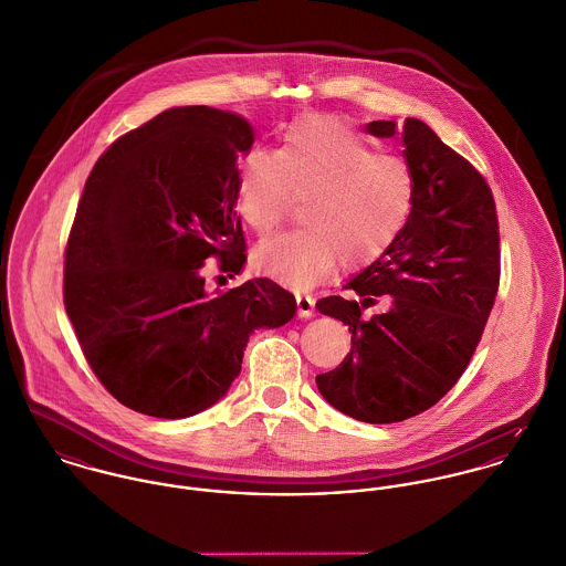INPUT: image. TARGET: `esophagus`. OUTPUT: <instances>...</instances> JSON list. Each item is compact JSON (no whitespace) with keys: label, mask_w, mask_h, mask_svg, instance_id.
Masks as SVG:
<instances>
[{"label":"esophagus","mask_w":566,"mask_h":566,"mask_svg":"<svg viewBox=\"0 0 566 566\" xmlns=\"http://www.w3.org/2000/svg\"><path fill=\"white\" fill-rule=\"evenodd\" d=\"M296 305H298V316L301 318L316 316V303L310 294H296Z\"/></svg>","instance_id":"34e87169"}]
</instances>
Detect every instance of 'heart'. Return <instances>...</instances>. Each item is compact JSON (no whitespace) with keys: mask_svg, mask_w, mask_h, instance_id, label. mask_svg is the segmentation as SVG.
Segmentation results:
<instances>
[{"mask_svg":"<svg viewBox=\"0 0 566 566\" xmlns=\"http://www.w3.org/2000/svg\"><path fill=\"white\" fill-rule=\"evenodd\" d=\"M292 198L303 200V229L254 248V265L290 285L310 287L337 265L377 259L397 235L413 202L407 163L379 155L348 124L303 115L281 137L276 153L252 148L235 178V207L259 235L276 229Z\"/></svg>","mask_w":566,"mask_h":566,"instance_id":"1","label":"heart"}]
</instances>
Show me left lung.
Wrapping results in <instances>:
<instances>
[{
    "label": "left lung",
    "mask_w": 566,
    "mask_h": 566,
    "mask_svg": "<svg viewBox=\"0 0 566 566\" xmlns=\"http://www.w3.org/2000/svg\"><path fill=\"white\" fill-rule=\"evenodd\" d=\"M403 139L413 202L403 231L318 312L348 326L350 353L316 377L326 403L370 422H401L438 403L467 370L499 287V224L484 176L420 119L370 122ZM379 300L387 310L366 317Z\"/></svg>",
    "instance_id": "8db88e82"
}]
</instances>
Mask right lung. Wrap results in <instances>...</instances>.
Wrapping results in <instances>:
<instances>
[{"label": "right lung", "instance_id": "right-lung-1", "mask_svg": "<svg viewBox=\"0 0 566 566\" xmlns=\"http://www.w3.org/2000/svg\"><path fill=\"white\" fill-rule=\"evenodd\" d=\"M252 142L238 113L176 106L119 137L86 178L65 310L95 377L135 411L174 420L218 403L248 337L296 314L270 279L205 287L209 256L233 274L245 263L235 178Z\"/></svg>", "mask_w": 566, "mask_h": 566}]
</instances>
